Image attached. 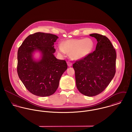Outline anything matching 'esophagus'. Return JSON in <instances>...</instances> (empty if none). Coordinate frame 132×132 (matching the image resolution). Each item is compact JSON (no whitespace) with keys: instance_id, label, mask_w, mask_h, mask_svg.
Returning <instances> with one entry per match:
<instances>
[{"instance_id":"obj_1","label":"esophagus","mask_w":132,"mask_h":132,"mask_svg":"<svg viewBox=\"0 0 132 132\" xmlns=\"http://www.w3.org/2000/svg\"><path fill=\"white\" fill-rule=\"evenodd\" d=\"M67 64H68V65L69 66V67H71L72 66V62H70V61H68L67 62Z\"/></svg>"}]
</instances>
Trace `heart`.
<instances>
[{
  "label": "heart",
  "instance_id": "1",
  "mask_svg": "<svg viewBox=\"0 0 132 132\" xmlns=\"http://www.w3.org/2000/svg\"><path fill=\"white\" fill-rule=\"evenodd\" d=\"M94 42L90 38L70 39L61 43L58 47L61 54H69L71 59L78 60L85 58L92 53L94 48Z\"/></svg>",
  "mask_w": 132,
  "mask_h": 132
}]
</instances>
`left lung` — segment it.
I'll return each instance as SVG.
<instances>
[{"label": "left lung", "instance_id": "8db88e82", "mask_svg": "<svg viewBox=\"0 0 132 132\" xmlns=\"http://www.w3.org/2000/svg\"><path fill=\"white\" fill-rule=\"evenodd\" d=\"M97 41L95 50L76 60L73 65L76 86L82 94L93 96L103 92L116 72V53L109 38L97 34L89 35Z\"/></svg>", "mask_w": 132, "mask_h": 132}]
</instances>
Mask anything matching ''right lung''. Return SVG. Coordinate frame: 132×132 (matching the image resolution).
I'll list each match as a JSON object with an SVG mask.
<instances>
[{
    "label": "right lung",
    "mask_w": 132,
    "mask_h": 132,
    "mask_svg": "<svg viewBox=\"0 0 132 132\" xmlns=\"http://www.w3.org/2000/svg\"><path fill=\"white\" fill-rule=\"evenodd\" d=\"M58 37L54 35L36 32L25 39L18 50L17 73L26 89L38 96L53 94L59 86L61 76L68 68L64 60L54 55L53 46ZM38 50L42 58L38 62L32 58Z\"/></svg>",
    "instance_id": "add662e5"
}]
</instances>
